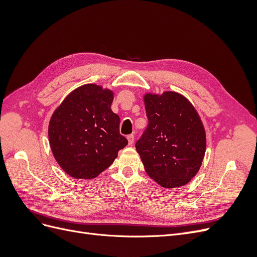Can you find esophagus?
Masks as SVG:
<instances>
[{
  "instance_id": "esophagus-1",
  "label": "esophagus",
  "mask_w": 257,
  "mask_h": 257,
  "mask_svg": "<svg viewBox=\"0 0 257 257\" xmlns=\"http://www.w3.org/2000/svg\"><path fill=\"white\" fill-rule=\"evenodd\" d=\"M127 141H128V145H133L134 143V135L131 134L127 136Z\"/></svg>"
}]
</instances>
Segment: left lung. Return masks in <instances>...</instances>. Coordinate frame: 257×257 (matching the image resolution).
Returning <instances> with one entry per match:
<instances>
[{"label":"left lung","mask_w":257,"mask_h":257,"mask_svg":"<svg viewBox=\"0 0 257 257\" xmlns=\"http://www.w3.org/2000/svg\"><path fill=\"white\" fill-rule=\"evenodd\" d=\"M148 126L135 147L146 173L163 188L185 185L206 152V132L188 98L177 92L144 96Z\"/></svg>","instance_id":"left-lung-1"}]
</instances>
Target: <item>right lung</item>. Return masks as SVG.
<instances>
[{
    "label": "right lung",
    "mask_w": 257,
    "mask_h": 257,
    "mask_svg": "<svg viewBox=\"0 0 257 257\" xmlns=\"http://www.w3.org/2000/svg\"><path fill=\"white\" fill-rule=\"evenodd\" d=\"M113 92L94 83L75 89L54 110L48 127L54 159L76 179H93L127 145L120 118L111 110Z\"/></svg>",
    "instance_id": "1"
}]
</instances>
